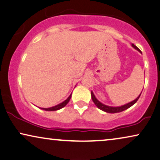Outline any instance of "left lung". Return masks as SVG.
I'll use <instances>...</instances> for the list:
<instances>
[{"instance_id": "left-lung-1", "label": "left lung", "mask_w": 160, "mask_h": 160, "mask_svg": "<svg viewBox=\"0 0 160 160\" xmlns=\"http://www.w3.org/2000/svg\"><path fill=\"white\" fill-rule=\"evenodd\" d=\"M132 46L135 49H136V50L139 51V52H140L139 48H137V47H136L135 44H132ZM140 94H141V93H140ZM140 94L138 96V97L136 98L135 100H133V101H132L131 102H129V103L126 104V105H123L122 106H120V107H110V106H108V105H104V104H102V102H100L99 100H98L97 98L95 97V96H94V94H93V91H91V98H92L93 103H94L95 105H97V107L99 108V109L103 110V111H105V112H110V113H116V112H122V111H123V110L128 109V108H130L131 106H132L134 104L136 103V102L138 101V99H139V97H140Z\"/></svg>"}]
</instances>
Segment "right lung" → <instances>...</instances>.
<instances>
[{"label":"right lung","instance_id":"obj_1","mask_svg":"<svg viewBox=\"0 0 160 160\" xmlns=\"http://www.w3.org/2000/svg\"><path fill=\"white\" fill-rule=\"evenodd\" d=\"M71 97H72V93L70 94L69 97L65 100V101H63V102H61V103L58 104V105H55V106H54V107H51V108H41V109L44 110H46V111H55V110H60V109H61V108L65 107V106L67 105L68 102H69L70 99H71Z\"/></svg>","mask_w":160,"mask_h":160}]
</instances>
